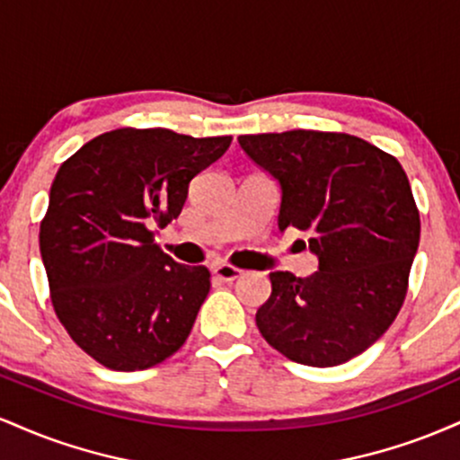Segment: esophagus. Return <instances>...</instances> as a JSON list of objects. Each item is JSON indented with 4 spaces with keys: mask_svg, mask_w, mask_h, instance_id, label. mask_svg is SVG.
I'll use <instances>...</instances> for the list:
<instances>
[{
    "mask_svg": "<svg viewBox=\"0 0 460 460\" xmlns=\"http://www.w3.org/2000/svg\"><path fill=\"white\" fill-rule=\"evenodd\" d=\"M214 274L220 279V281L231 283L235 281L237 277H242V270L240 268L231 266V263H218V266H214Z\"/></svg>",
    "mask_w": 460,
    "mask_h": 460,
    "instance_id": "34e87169",
    "label": "esophagus"
}]
</instances>
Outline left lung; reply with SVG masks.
<instances>
[{"mask_svg": "<svg viewBox=\"0 0 460 460\" xmlns=\"http://www.w3.org/2000/svg\"><path fill=\"white\" fill-rule=\"evenodd\" d=\"M281 183L279 229L309 235L318 272H270L257 309L263 340L292 361L331 367L367 350L402 309L420 246V209L394 155L337 131L240 136Z\"/></svg>", "mask_w": 460, "mask_h": 460, "instance_id": "obj_1", "label": "left lung"}]
</instances>
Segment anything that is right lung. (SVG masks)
I'll return each instance as SVG.
<instances>
[{
  "mask_svg": "<svg viewBox=\"0 0 460 460\" xmlns=\"http://www.w3.org/2000/svg\"><path fill=\"white\" fill-rule=\"evenodd\" d=\"M231 140L123 128L86 142L58 171L39 234L51 305L103 367H153L188 340L209 270L166 255L153 226L181 214L190 181Z\"/></svg>",
  "mask_w": 460,
  "mask_h": 460,
  "instance_id": "right-lung-1",
  "label": "right lung"
}]
</instances>
